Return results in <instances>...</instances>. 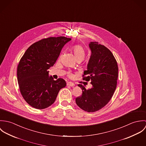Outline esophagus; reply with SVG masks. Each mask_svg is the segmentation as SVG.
I'll return each instance as SVG.
<instances>
[{"label": "esophagus", "instance_id": "obj_1", "mask_svg": "<svg viewBox=\"0 0 146 146\" xmlns=\"http://www.w3.org/2000/svg\"><path fill=\"white\" fill-rule=\"evenodd\" d=\"M67 85L70 86H75V84L73 83H72V82H68V83H67Z\"/></svg>", "mask_w": 146, "mask_h": 146}]
</instances>
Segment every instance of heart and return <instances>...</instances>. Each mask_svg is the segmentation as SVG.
Instances as JSON below:
<instances>
[{
  "instance_id": "b5f03b06",
  "label": "heart",
  "mask_w": 146,
  "mask_h": 146,
  "mask_svg": "<svg viewBox=\"0 0 146 146\" xmlns=\"http://www.w3.org/2000/svg\"><path fill=\"white\" fill-rule=\"evenodd\" d=\"M72 50L74 54L75 58L78 60H83L84 58L85 55V50L83 48V46H82L80 45H76L72 46ZM68 75L70 78H72L74 76V75L71 73H68Z\"/></svg>"
}]
</instances>
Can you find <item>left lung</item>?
I'll list each match as a JSON object with an SVG mask.
<instances>
[{
  "instance_id": "8db88e82",
  "label": "left lung",
  "mask_w": 146,
  "mask_h": 146,
  "mask_svg": "<svg viewBox=\"0 0 146 146\" xmlns=\"http://www.w3.org/2000/svg\"><path fill=\"white\" fill-rule=\"evenodd\" d=\"M91 56L84 71L83 80L91 81V88L86 90L82 84V95L76 98V103L88 112L103 108L111 99L116 88L118 66L111 52L97 42H90Z\"/></svg>"
}]
</instances>
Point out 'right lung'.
I'll return each instance as SVG.
<instances>
[{
  "label": "right lung",
  "mask_w": 146,
  "mask_h": 146,
  "mask_svg": "<svg viewBox=\"0 0 146 146\" xmlns=\"http://www.w3.org/2000/svg\"><path fill=\"white\" fill-rule=\"evenodd\" d=\"M71 40L64 36L50 37L32 44L25 52L17 67V80L26 102L36 109L53 104L64 80H54L48 70L58 58L63 46Z\"/></svg>",
  "instance_id": "obj_1"
}]
</instances>
